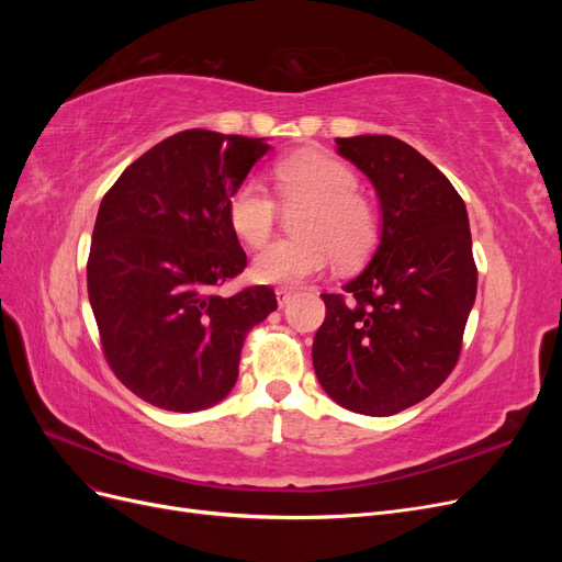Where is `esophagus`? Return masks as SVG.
<instances>
[{
  "instance_id": "1",
  "label": "esophagus",
  "mask_w": 562,
  "mask_h": 562,
  "mask_svg": "<svg viewBox=\"0 0 562 562\" xmlns=\"http://www.w3.org/2000/svg\"><path fill=\"white\" fill-rule=\"evenodd\" d=\"M291 297H293L291 288H277V302H279V307H285V304L291 302Z\"/></svg>"
}]
</instances>
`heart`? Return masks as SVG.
Segmentation results:
<instances>
[{"instance_id":"1","label":"heart","mask_w":562,"mask_h":562,"mask_svg":"<svg viewBox=\"0 0 562 562\" xmlns=\"http://www.w3.org/2000/svg\"><path fill=\"white\" fill-rule=\"evenodd\" d=\"M283 201H310L297 220L295 239L265 246L252 260V279L274 285H297L326 269L333 252L339 265L361 262L378 241V217L356 194L359 180L339 159L304 149L274 166ZM234 234L248 246H260L277 220V201L267 187L248 178L227 199Z\"/></svg>"}]
</instances>
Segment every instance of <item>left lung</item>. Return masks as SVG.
<instances>
[{
    "mask_svg": "<svg viewBox=\"0 0 562 562\" xmlns=\"http://www.w3.org/2000/svg\"><path fill=\"white\" fill-rule=\"evenodd\" d=\"M375 187L382 227L372 260L326 295L312 359L326 394L351 413L389 417L452 372L479 271L462 196L415 147L391 135L335 138Z\"/></svg>",
    "mask_w": 562,
    "mask_h": 562,
    "instance_id": "left-lung-1",
    "label": "left lung"
}]
</instances>
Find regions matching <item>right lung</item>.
<instances>
[{
    "label": "right lung",
    "instance_id": "1",
    "mask_svg": "<svg viewBox=\"0 0 562 562\" xmlns=\"http://www.w3.org/2000/svg\"><path fill=\"white\" fill-rule=\"evenodd\" d=\"M269 149L267 138L182 131L133 161L100 203L87 283L105 359L161 411L223 401L248 330L277 310L269 285L215 293L246 269L227 199Z\"/></svg>",
    "mask_w": 562,
    "mask_h": 562
}]
</instances>
